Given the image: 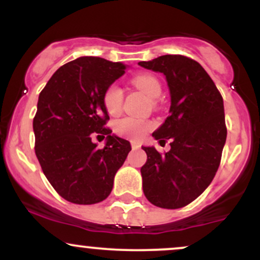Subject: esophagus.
I'll return each instance as SVG.
<instances>
[{"label": "esophagus", "mask_w": 260, "mask_h": 260, "mask_svg": "<svg viewBox=\"0 0 260 260\" xmlns=\"http://www.w3.org/2000/svg\"><path fill=\"white\" fill-rule=\"evenodd\" d=\"M131 145H132V149H138L139 148V143H137V142H131Z\"/></svg>", "instance_id": "34e87169"}]
</instances>
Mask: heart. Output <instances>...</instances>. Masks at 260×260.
Here are the masks:
<instances>
[{
  "instance_id": "obj_1",
  "label": "heart",
  "mask_w": 260,
  "mask_h": 260,
  "mask_svg": "<svg viewBox=\"0 0 260 260\" xmlns=\"http://www.w3.org/2000/svg\"><path fill=\"white\" fill-rule=\"evenodd\" d=\"M133 85L144 91L150 99L156 100L162 92V86H161L159 79L151 74H140L137 76L132 80ZM123 89L118 83H112L106 88L104 92L103 101L106 111L109 115L116 116L121 112L122 105H123ZM153 124L149 121L143 120V118L137 117H123L117 120L113 124V131L118 136L124 137V138L132 140H140L145 137L149 131L151 129Z\"/></svg>"
}]
</instances>
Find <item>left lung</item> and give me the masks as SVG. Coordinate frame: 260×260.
Listing matches in <instances>:
<instances>
[{
    "mask_svg": "<svg viewBox=\"0 0 260 260\" xmlns=\"http://www.w3.org/2000/svg\"><path fill=\"white\" fill-rule=\"evenodd\" d=\"M138 64L162 73L171 96L170 116L153 133L160 143L171 140V149L161 155L143 147L148 156L140 169L143 192L159 208L186 207L219 169L228 136L222 96L204 68L186 56L165 55Z\"/></svg>",
    "mask_w": 260,
    "mask_h": 260,
    "instance_id": "left-lung-1",
    "label": "left lung"
}]
</instances>
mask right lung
<instances>
[{
	"mask_svg": "<svg viewBox=\"0 0 260 260\" xmlns=\"http://www.w3.org/2000/svg\"><path fill=\"white\" fill-rule=\"evenodd\" d=\"M127 66L100 57H79L59 67L41 90L32 121L35 154L44 175L66 201L103 202L123 165L131 144L105 128L106 88ZM94 133L107 137L104 149L91 142Z\"/></svg>",
	"mask_w": 260,
	"mask_h": 260,
	"instance_id": "1",
	"label": "right lung"
}]
</instances>
